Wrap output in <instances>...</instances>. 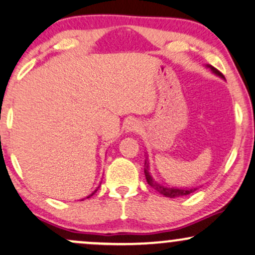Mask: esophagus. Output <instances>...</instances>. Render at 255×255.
Returning a JSON list of instances; mask_svg holds the SVG:
<instances>
[{"label": "esophagus", "instance_id": "esophagus-1", "mask_svg": "<svg viewBox=\"0 0 255 255\" xmlns=\"http://www.w3.org/2000/svg\"><path fill=\"white\" fill-rule=\"evenodd\" d=\"M139 128H140V124L136 121V119H131V121H128L127 127H125V130H127L128 132H134V131H138Z\"/></svg>", "mask_w": 255, "mask_h": 255}]
</instances>
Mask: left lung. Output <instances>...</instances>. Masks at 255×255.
<instances>
[{
  "mask_svg": "<svg viewBox=\"0 0 255 255\" xmlns=\"http://www.w3.org/2000/svg\"><path fill=\"white\" fill-rule=\"evenodd\" d=\"M209 68L211 69L212 73H215L218 76L221 77H224L222 74L220 73V71L217 70V69H215L214 67H211V65H208ZM145 168H144V174H145V179L146 181H148V184L150 185L152 188H155V190L157 191L158 193L163 194L164 197H168V198H176V197H182V196H187V194L194 192V191L197 190V188H174V187H167V186H163V185H160L157 184L156 181L152 179V176L150 175V173H149V167H148V160H145V163H144Z\"/></svg>",
  "mask_w": 255,
  "mask_h": 255,
  "instance_id": "obj_1",
  "label": "left lung"
}]
</instances>
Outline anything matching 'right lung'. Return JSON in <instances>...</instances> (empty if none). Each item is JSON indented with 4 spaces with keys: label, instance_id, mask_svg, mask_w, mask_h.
Segmentation results:
<instances>
[{
    "label": "right lung",
    "instance_id": "1",
    "mask_svg": "<svg viewBox=\"0 0 255 255\" xmlns=\"http://www.w3.org/2000/svg\"><path fill=\"white\" fill-rule=\"evenodd\" d=\"M95 192H97V190H95V191H94V192H93V193L91 194V196H93V194H94ZM91 196H88V197H87V198H89V197H91Z\"/></svg>",
    "mask_w": 255,
    "mask_h": 255
}]
</instances>
